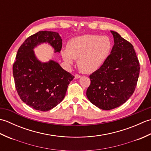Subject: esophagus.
<instances>
[{
	"label": "esophagus",
	"instance_id": "1",
	"mask_svg": "<svg viewBox=\"0 0 151 151\" xmlns=\"http://www.w3.org/2000/svg\"><path fill=\"white\" fill-rule=\"evenodd\" d=\"M75 78H76V79H78V78H81V75H78V74H76V75H75Z\"/></svg>",
	"mask_w": 151,
	"mask_h": 151
}]
</instances>
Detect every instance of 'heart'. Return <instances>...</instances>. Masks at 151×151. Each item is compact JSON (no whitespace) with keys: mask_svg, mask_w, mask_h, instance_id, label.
<instances>
[{"mask_svg":"<svg viewBox=\"0 0 151 151\" xmlns=\"http://www.w3.org/2000/svg\"><path fill=\"white\" fill-rule=\"evenodd\" d=\"M112 49V42L106 36L86 34L70 40L62 56L68 65L73 59H78L79 69L83 73H92L99 69L108 58Z\"/></svg>","mask_w":151,"mask_h":151,"instance_id":"1","label":"heart"}]
</instances>
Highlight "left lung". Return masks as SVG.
I'll use <instances>...</instances> for the list:
<instances>
[{"label": "left lung", "mask_w": 151, "mask_h": 151, "mask_svg": "<svg viewBox=\"0 0 151 151\" xmlns=\"http://www.w3.org/2000/svg\"><path fill=\"white\" fill-rule=\"evenodd\" d=\"M114 45L108 58L89 76L86 95L93 104L104 110L120 106L135 90L139 75V63L132 45L111 30Z\"/></svg>", "instance_id": "1"}]
</instances>
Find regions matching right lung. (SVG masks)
Returning a JSON list of instances; mask_svg holds the SVG:
<instances>
[{
    "label": "right lung",
    "mask_w": 151,
    "mask_h": 151,
    "mask_svg": "<svg viewBox=\"0 0 151 151\" xmlns=\"http://www.w3.org/2000/svg\"><path fill=\"white\" fill-rule=\"evenodd\" d=\"M44 43L60 53L62 40L55 32L40 31L28 37L17 51L13 65L15 88L21 100L36 110L49 111L63 101L73 75L52 60L42 62L34 49Z\"/></svg>",
    "instance_id": "obj_1"
}]
</instances>
